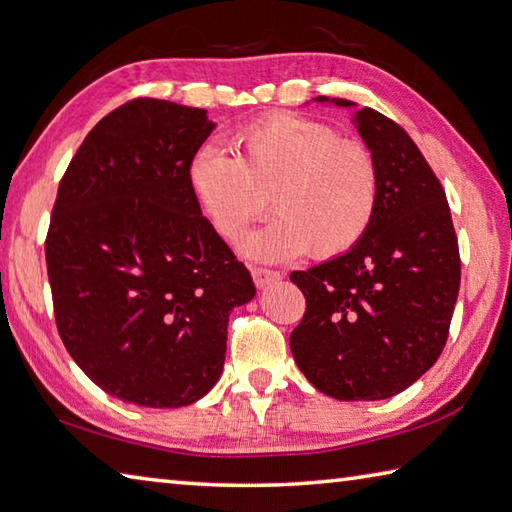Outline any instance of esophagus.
<instances>
[{
    "mask_svg": "<svg viewBox=\"0 0 512 512\" xmlns=\"http://www.w3.org/2000/svg\"><path fill=\"white\" fill-rule=\"evenodd\" d=\"M252 278L256 287H267L276 281H281L283 274L274 272V269H265V267H252Z\"/></svg>",
    "mask_w": 512,
    "mask_h": 512,
    "instance_id": "34e87169",
    "label": "esophagus"
}]
</instances>
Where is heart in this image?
<instances>
[{"label":"heart","mask_w":512,"mask_h":512,"mask_svg":"<svg viewBox=\"0 0 512 512\" xmlns=\"http://www.w3.org/2000/svg\"><path fill=\"white\" fill-rule=\"evenodd\" d=\"M229 151L205 144L189 158V189L229 243L272 207L278 218L249 236L243 252L263 263L307 254L332 258L368 231L379 202V165L368 144L330 124L292 113L265 115L231 138Z\"/></svg>","instance_id":"heart-1"}]
</instances>
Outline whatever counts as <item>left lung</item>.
<instances>
[{
  "mask_svg": "<svg viewBox=\"0 0 512 512\" xmlns=\"http://www.w3.org/2000/svg\"><path fill=\"white\" fill-rule=\"evenodd\" d=\"M354 124L379 165V202L350 252L289 274L307 303L289 347L327 397L379 401L410 388L439 359L461 260L446 194L417 144L370 106L354 113Z\"/></svg>",
  "mask_w": 512,
  "mask_h": 512,
  "instance_id": "8db88e82",
  "label": "left lung"
}]
</instances>
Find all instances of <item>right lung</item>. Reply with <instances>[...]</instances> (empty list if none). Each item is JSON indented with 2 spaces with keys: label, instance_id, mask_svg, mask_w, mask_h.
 <instances>
[{
  "label": "right lung",
  "instance_id": "1",
  "mask_svg": "<svg viewBox=\"0 0 512 512\" xmlns=\"http://www.w3.org/2000/svg\"><path fill=\"white\" fill-rule=\"evenodd\" d=\"M205 109L138 98L95 124L60 180L46 234L57 332L100 388L142 408L214 388L249 269L202 216L189 158Z\"/></svg>",
  "mask_w": 512,
  "mask_h": 512
}]
</instances>
